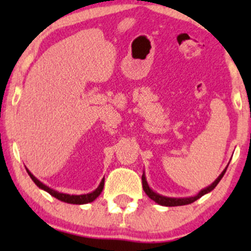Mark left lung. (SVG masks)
<instances>
[{"label":"left lung","mask_w":251,"mask_h":251,"mask_svg":"<svg viewBox=\"0 0 251 251\" xmlns=\"http://www.w3.org/2000/svg\"><path fill=\"white\" fill-rule=\"evenodd\" d=\"M226 170H224V171L222 172V174L220 175V177H218L217 179H216L214 183L211 184V185L208 186V188H206V189L201 190L200 194H198L197 196H195V197H189V198H170V197H164V196H160V195L155 194V192H153L151 189L149 188L148 183H146V179H145V176H144V175H143V177H142L143 190H144V191H145V194L148 195L152 201H154L155 203L160 204V205H164V206L186 205V204L194 203L195 201H197L198 198L201 197V196H204L205 194H208V192L211 191V190H214L216 188V185H217V184L220 183V180L222 179V177H223L224 174H226Z\"/></svg>","instance_id":"8db88e82"}]
</instances>
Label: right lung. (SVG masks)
I'll return each instance as SVG.
<instances>
[{
  "label": "right lung",
  "instance_id": "right-lung-1",
  "mask_svg": "<svg viewBox=\"0 0 251 251\" xmlns=\"http://www.w3.org/2000/svg\"><path fill=\"white\" fill-rule=\"evenodd\" d=\"M28 175L30 176L31 179L34 180V183L36 184L37 186H39L40 189L45 190V191H47L48 194H50L53 197L57 198V200L62 201H66V203H70V204H86V203H91V201H93L96 198L101 194L102 189H103V179L101 180V183H100V185L98 186V189L96 191L91 192V194H87V195H79V196H75V195H67V194H61V192H57L55 190L48 188V186H46L45 184H42L41 181H40L37 178L34 177L33 175L30 174L29 171L27 170Z\"/></svg>",
  "mask_w": 251,
  "mask_h": 251
}]
</instances>
